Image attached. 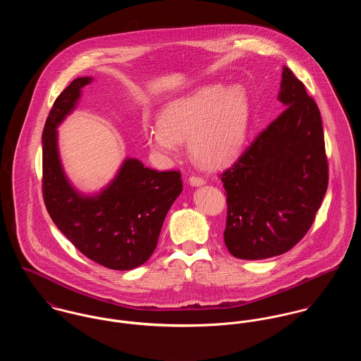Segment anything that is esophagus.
Returning a JSON list of instances; mask_svg holds the SVG:
<instances>
[{
	"label": "esophagus",
	"instance_id": "obj_1",
	"mask_svg": "<svg viewBox=\"0 0 361 361\" xmlns=\"http://www.w3.org/2000/svg\"><path fill=\"white\" fill-rule=\"evenodd\" d=\"M188 183H190V185H192V187H200V185L204 184V180H203L202 177H198V176H191V177L188 178Z\"/></svg>",
	"mask_w": 361,
	"mask_h": 361
}]
</instances>
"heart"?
I'll return each instance as SVG.
<instances>
[{
    "mask_svg": "<svg viewBox=\"0 0 361 361\" xmlns=\"http://www.w3.org/2000/svg\"><path fill=\"white\" fill-rule=\"evenodd\" d=\"M159 127L147 131L149 148L161 157H173L178 142L188 140L191 157L204 167L217 169L237 159L249 124V97L242 85L224 88L203 85L167 102L161 108Z\"/></svg>",
    "mask_w": 361,
    "mask_h": 361,
    "instance_id": "b5f03b06",
    "label": "heart"
}]
</instances>
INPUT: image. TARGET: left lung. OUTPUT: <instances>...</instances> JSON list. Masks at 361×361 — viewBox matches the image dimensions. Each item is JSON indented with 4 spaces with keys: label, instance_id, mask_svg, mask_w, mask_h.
I'll list each match as a JSON object with an SVG mask.
<instances>
[{
    "label": "left lung",
    "instance_id": "left-lung-1",
    "mask_svg": "<svg viewBox=\"0 0 361 361\" xmlns=\"http://www.w3.org/2000/svg\"><path fill=\"white\" fill-rule=\"evenodd\" d=\"M279 101L280 116L221 176L228 204L224 242L243 260L293 247L312 227L328 187L319 106L286 66Z\"/></svg>",
    "mask_w": 361,
    "mask_h": 361
}]
</instances>
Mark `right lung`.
Masks as SVG:
<instances>
[{
  "instance_id": "right-lung-1",
  "label": "right lung",
  "mask_w": 361,
  "mask_h": 361,
  "mask_svg": "<svg viewBox=\"0 0 361 361\" xmlns=\"http://www.w3.org/2000/svg\"><path fill=\"white\" fill-rule=\"evenodd\" d=\"M92 78L72 81L56 98L42 131V194L47 210L84 256L112 270H133L154 253L164 217L183 191L178 171H157L135 158L121 161L98 192L78 190L65 173L58 127L78 106Z\"/></svg>"
}]
</instances>
